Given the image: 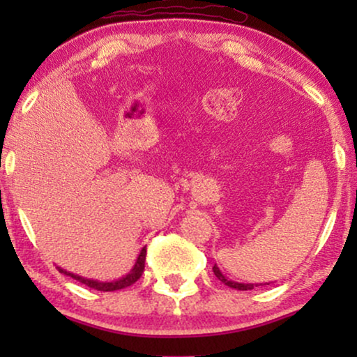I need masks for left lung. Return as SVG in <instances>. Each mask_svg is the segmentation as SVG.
<instances>
[{
    "label": "left lung",
    "mask_w": 357,
    "mask_h": 357,
    "mask_svg": "<svg viewBox=\"0 0 357 357\" xmlns=\"http://www.w3.org/2000/svg\"><path fill=\"white\" fill-rule=\"evenodd\" d=\"M213 271H214V275H216V278L221 282H224V284L226 286H229V287H232V289H237V291H250V289H253V287L255 286H265V284H270V282H265V284H252V282H237V281H232V280H229V278H226L221 273V270H219L218 268V265L216 263H214V266H213Z\"/></svg>",
    "instance_id": "obj_1"
}]
</instances>
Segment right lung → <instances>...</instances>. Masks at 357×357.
Here are the masks:
<instances>
[{
    "instance_id": "add662e5",
    "label": "right lung",
    "mask_w": 357,
    "mask_h": 357,
    "mask_svg": "<svg viewBox=\"0 0 357 357\" xmlns=\"http://www.w3.org/2000/svg\"><path fill=\"white\" fill-rule=\"evenodd\" d=\"M144 261H146V247L141 248L138 258H136L133 268H131L128 275L121 276L120 280H115V281H97V280H89V278H84V276H79V275H75V273H70L66 270H63V268L58 266V271L63 273V275L66 276H71L73 280L82 282V284L92 287V289H97V291H104V292H109V291H119V289H123V287H128L136 282L143 275L144 271Z\"/></svg>"
}]
</instances>
